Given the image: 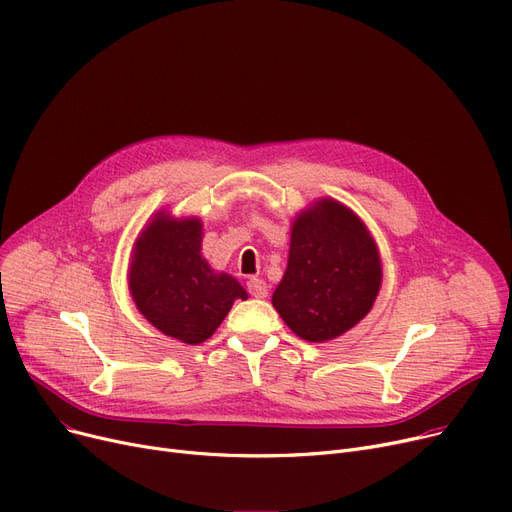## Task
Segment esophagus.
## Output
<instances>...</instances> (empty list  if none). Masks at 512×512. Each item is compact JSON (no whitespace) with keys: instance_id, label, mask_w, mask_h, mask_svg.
<instances>
[{"instance_id":"esophagus-1","label":"esophagus","mask_w":512,"mask_h":512,"mask_svg":"<svg viewBox=\"0 0 512 512\" xmlns=\"http://www.w3.org/2000/svg\"><path fill=\"white\" fill-rule=\"evenodd\" d=\"M247 286H249V293H251L255 299H265V297H268V284H265L263 280L251 278V280L247 282Z\"/></svg>"}]
</instances>
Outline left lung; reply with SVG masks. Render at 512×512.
Wrapping results in <instances>:
<instances>
[{
	"label": "left lung",
	"mask_w": 512,
	"mask_h": 512,
	"mask_svg": "<svg viewBox=\"0 0 512 512\" xmlns=\"http://www.w3.org/2000/svg\"><path fill=\"white\" fill-rule=\"evenodd\" d=\"M381 280L379 249L364 221L322 198L293 221L288 265L272 303L297 337L324 343L368 314Z\"/></svg>",
	"instance_id": "1"
}]
</instances>
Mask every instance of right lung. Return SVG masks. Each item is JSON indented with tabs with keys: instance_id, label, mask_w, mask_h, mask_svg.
<instances>
[{
	"instance_id": "add662e5",
	"label": "right lung",
	"mask_w": 512,
	"mask_h": 512,
	"mask_svg": "<svg viewBox=\"0 0 512 512\" xmlns=\"http://www.w3.org/2000/svg\"><path fill=\"white\" fill-rule=\"evenodd\" d=\"M203 221L161 211L133 244L129 291L140 314L163 335L188 345L207 341L247 291L217 274L201 255Z\"/></svg>"
}]
</instances>
